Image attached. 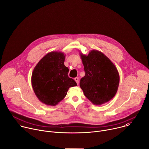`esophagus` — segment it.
I'll use <instances>...</instances> for the list:
<instances>
[{
	"mask_svg": "<svg viewBox=\"0 0 149 149\" xmlns=\"http://www.w3.org/2000/svg\"><path fill=\"white\" fill-rule=\"evenodd\" d=\"M74 80L76 81V83H77V84H79V78L78 77H76V78H74Z\"/></svg>",
	"mask_w": 149,
	"mask_h": 149,
	"instance_id": "esophagus-1",
	"label": "esophagus"
}]
</instances>
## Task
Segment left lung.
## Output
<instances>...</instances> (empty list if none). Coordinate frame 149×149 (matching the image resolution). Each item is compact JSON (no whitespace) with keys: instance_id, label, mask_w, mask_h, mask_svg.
Wrapping results in <instances>:
<instances>
[{"instance_id":"left-lung-1","label":"left lung","mask_w":149,"mask_h":149,"mask_svg":"<svg viewBox=\"0 0 149 149\" xmlns=\"http://www.w3.org/2000/svg\"><path fill=\"white\" fill-rule=\"evenodd\" d=\"M85 76L80 86L93 104L100 105L110 101L117 93L120 76L117 68L102 52L92 50L87 55L80 53Z\"/></svg>"}]
</instances>
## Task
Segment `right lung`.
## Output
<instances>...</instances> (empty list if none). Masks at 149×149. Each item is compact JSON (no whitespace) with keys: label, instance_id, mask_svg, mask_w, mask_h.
<instances>
[{"label":"right lung","instance_id":"obj_1","mask_svg":"<svg viewBox=\"0 0 149 149\" xmlns=\"http://www.w3.org/2000/svg\"><path fill=\"white\" fill-rule=\"evenodd\" d=\"M65 56L60 52L48 53L32 72L31 81L35 94L46 105H57L65 97L70 87L77 86L68 76L69 70L64 65Z\"/></svg>","mask_w":149,"mask_h":149}]
</instances>
